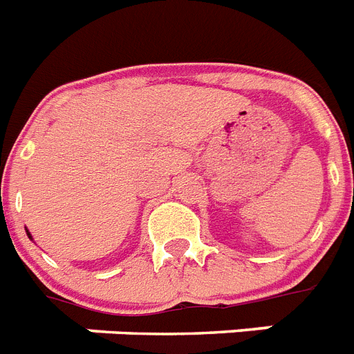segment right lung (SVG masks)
Returning a JSON list of instances; mask_svg holds the SVG:
<instances>
[{
  "instance_id": "right-lung-1",
  "label": "right lung",
  "mask_w": 354,
  "mask_h": 354,
  "mask_svg": "<svg viewBox=\"0 0 354 354\" xmlns=\"http://www.w3.org/2000/svg\"><path fill=\"white\" fill-rule=\"evenodd\" d=\"M28 236H30V233H28Z\"/></svg>"
}]
</instances>
